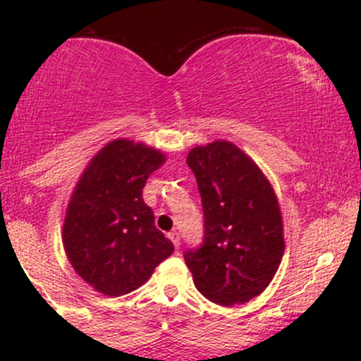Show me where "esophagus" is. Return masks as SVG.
Listing matches in <instances>:
<instances>
[{
	"label": "esophagus",
	"instance_id": "34e87169",
	"mask_svg": "<svg viewBox=\"0 0 361 361\" xmlns=\"http://www.w3.org/2000/svg\"><path fill=\"white\" fill-rule=\"evenodd\" d=\"M168 238L171 239V243L175 244V247H180V243H181L180 241V234H178V233H169Z\"/></svg>",
	"mask_w": 361,
	"mask_h": 361
}]
</instances>
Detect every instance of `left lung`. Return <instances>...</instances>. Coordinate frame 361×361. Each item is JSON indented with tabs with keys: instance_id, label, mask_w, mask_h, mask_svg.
Instances as JSON below:
<instances>
[{
	"instance_id": "8db88e82",
	"label": "left lung",
	"mask_w": 361,
	"mask_h": 361,
	"mask_svg": "<svg viewBox=\"0 0 361 361\" xmlns=\"http://www.w3.org/2000/svg\"><path fill=\"white\" fill-rule=\"evenodd\" d=\"M186 164L197 178L205 217L204 244L185 255L195 287L215 304L250 302L270 285L285 251L275 190L229 140L193 147Z\"/></svg>"
}]
</instances>
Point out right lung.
<instances>
[{
    "label": "right lung",
    "instance_id": "right-lung-1",
    "mask_svg": "<svg viewBox=\"0 0 361 361\" xmlns=\"http://www.w3.org/2000/svg\"><path fill=\"white\" fill-rule=\"evenodd\" d=\"M164 161L159 149L115 139L91 157L74 186L62 244L74 271L103 295L139 288L175 251L142 198L147 178Z\"/></svg>",
    "mask_w": 361,
    "mask_h": 361
}]
</instances>
